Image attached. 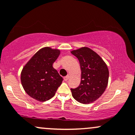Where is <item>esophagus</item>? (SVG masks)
<instances>
[{"label": "esophagus", "instance_id": "obj_1", "mask_svg": "<svg viewBox=\"0 0 135 135\" xmlns=\"http://www.w3.org/2000/svg\"><path fill=\"white\" fill-rule=\"evenodd\" d=\"M69 75H66V76H65L64 78H63V79H64V81H66L69 79Z\"/></svg>", "mask_w": 135, "mask_h": 135}]
</instances>
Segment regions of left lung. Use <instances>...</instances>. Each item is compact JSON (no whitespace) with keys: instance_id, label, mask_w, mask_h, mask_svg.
<instances>
[{"instance_id":"1","label":"left lung","mask_w":135,"mask_h":135,"mask_svg":"<svg viewBox=\"0 0 135 135\" xmlns=\"http://www.w3.org/2000/svg\"><path fill=\"white\" fill-rule=\"evenodd\" d=\"M79 60L81 70L79 86L71 88L72 95L77 101L89 104L99 99L107 87L109 71L101 57L88 47L71 52Z\"/></svg>"}]
</instances>
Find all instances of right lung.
<instances>
[{
    "instance_id": "obj_1",
    "label": "right lung",
    "mask_w": 135,
    "mask_h": 135,
    "mask_svg": "<svg viewBox=\"0 0 135 135\" xmlns=\"http://www.w3.org/2000/svg\"><path fill=\"white\" fill-rule=\"evenodd\" d=\"M60 54L59 50L45 47L37 52L23 67L22 84L27 94L33 99L46 101L55 95L63 81L52 66Z\"/></svg>"
}]
</instances>
